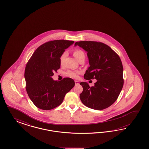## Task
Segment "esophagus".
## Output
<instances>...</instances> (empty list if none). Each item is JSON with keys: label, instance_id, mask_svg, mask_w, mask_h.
Here are the masks:
<instances>
[{"label": "esophagus", "instance_id": "obj_1", "mask_svg": "<svg viewBox=\"0 0 149 149\" xmlns=\"http://www.w3.org/2000/svg\"><path fill=\"white\" fill-rule=\"evenodd\" d=\"M75 85H78V84H79V82L77 81H75Z\"/></svg>", "mask_w": 149, "mask_h": 149}]
</instances>
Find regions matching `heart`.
<instances>
[{"instance_id": "b5f03b06", "label": "heart", "mask_w": 149, "mask_h": 149, "mask_svg": "<svg viewBox=\"0 0 149 149\" xmlns=\"http://www.w3.org/2000/svg\"><path fill=\"white\" fill-rule=\"evenodd\" d=\"M73 54L74 56V57L79 61L81 57H82L83 56H85L84 53L82 51L79 49H77L75 50L73 52ZM66 55V52H64L62 54L60 58H59V62L61 64L63 63V59L64 58L65 56ZM80 72L79 71H74V70H68V72L66 73L68 77H70L72 79H77L79 77V75L80 74Z\"/></svg>"}]
</instances>
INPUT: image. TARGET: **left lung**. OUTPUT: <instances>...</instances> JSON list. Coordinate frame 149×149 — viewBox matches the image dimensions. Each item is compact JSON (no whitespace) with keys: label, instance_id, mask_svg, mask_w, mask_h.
I'll list each match as a JSON object with an SVG mask.
<instances>
[{"label":"left lung","instance_id":"obj_1","mask_svg":"<svg viewBox=\"0 0 149 149\" xmlns=\"http://www.w3.org/2000/svg\"><path fill=\"white\" fill-rule=\"evenodd\" d=\"M87 52L90 66L84 74V79H96L95 86L85 82L80 84L83 91L80 98L86 107L95 110H103L117 100L123 86V66L118 55L103 42L91 41L76 42Z\"/></svg>","mask_w":149,"mask_h":149}]
</instances>
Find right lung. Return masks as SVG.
<instances>
[{"mask_svg": "<svg viewBox=\"0 0 149 149\" xmlns=\"http://www.w3.org/2000/svg\"><path fill=\"white\" fill-rule=\"evenodd\" d=\"M74 42L64 40L46 42L37 48L28 61L24 72L26 89L37 108L45 110L56 108L75 85L69 77L60 81L52 78L61 67V56Z\"/></svg>", "mask_w": 149, "mask_h": 149, "instance_id": "add662e5", "label": "right lung"}]
</instances>
